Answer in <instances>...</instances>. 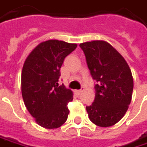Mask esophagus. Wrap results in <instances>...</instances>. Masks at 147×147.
<instances>
[{
    "label": "esophagus",
    "mask_w": 147,
    "mask_h": 147,
    "mask_svg": "<svg viewBox=\"0 0 147 147\" xmlns=\"http://www.w3.org/2000/svg\"><path fill=\"white\" fill-rule=\"evenodd\" d=\"M83 90H84V89H80V90H76L75 92H76V94H78V95H79V94H80L82 93V91H83Z\"/></svg>",
    "instance_id": "1"
}]
</instances>
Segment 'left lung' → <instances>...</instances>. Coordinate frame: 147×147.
<instances>
[{"label": "left lung", "instance_id": "8db88e82", "mask_svg": "<svg viewBox=\"0 0 147 147\" xmlns=\"http://www.w3.org/2000/svg\"><path fill=\"white\" fill-rule=\"evenodd\" d=\"M94 86L95 98L86 106L90 121L99 127H110L124 116L130 105L133 79L127 61L105 41L80 44Z\"/></svg>", "mask_w": 147, "mask_h": 147}]
</instances>
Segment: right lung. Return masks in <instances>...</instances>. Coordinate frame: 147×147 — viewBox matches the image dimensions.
<instances>
[{
    "label": "right lung",
    "instance_id": "add662e5",
    "mask_svg": "<svg viewBox=\"0 0 147 147\" xmlns=\"http://www.w3.org/2000/svg\"><path fill=\"white\" fill-rule=\"evenodd\" d=\"M77 44L48 40L38 44L24 61L21 74V91L29 113L42 127L53 129L67 121V104L73 94L58 85L60 68L65 57Z\"/></svg>",
    "mask_w": 147,
    "mask_h": 147
}]
</instances>
